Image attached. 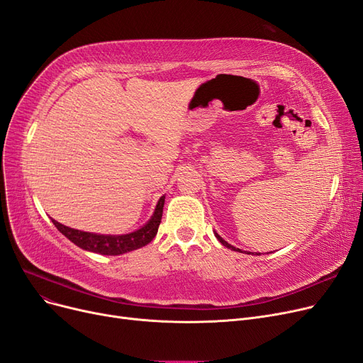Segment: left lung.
<instances>
[{
	"mask_svg": "<svg viewBox=\"0 0 363 363\" xmlns=\"http://www.w3.org/2000/svg\"><path fill=\"white\" fill-rule=\"evenodd\" d=\"M215 238H216V239H218V240H219L220 243H223V245H224L225 247H228V249H231V250H235V252H242L240 249H238V247H234V246H231V245H230L228 242H225V240H224L223 238H220V235H219V234H218L216 231H215ZM247 255H250V252H247ZM257 255H261V254H257Z\"/></svg>",
	"mask_w": 363,
	"mask_h": 363,
	"instance_id": "obj_1",
	"label": "left lung"
}]
</instances>
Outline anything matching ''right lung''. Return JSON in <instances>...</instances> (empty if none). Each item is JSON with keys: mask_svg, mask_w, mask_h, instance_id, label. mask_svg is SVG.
Segmentation results:
<instances>
[{"mask_svg": "<svg viewBox=\"0 0 363 363\" xmlns=\"http://www.w3.org/2000/svg\"><path fill=\"white\" fill-rule=\"evenodd\" d=\"M164 199L166 197L162 196L159 201H157L154 213L145 225L128 234H98L67 227L55 219H52V223L68 240H71L78 247L101 255H121L148 245L155 238L162 223Z\"/></svg>", "mask_w": 363, "mask_h": 363, "instance_id": "right-lung-1", "label": "right lung"}]
</instances>
